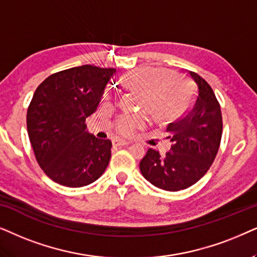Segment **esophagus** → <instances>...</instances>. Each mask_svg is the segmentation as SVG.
<instances>
[{"mask_svg":"<svg viewBox=\"0 0 257 257\" xmlns=\"http://www.w3.org/2000/svg\"><path fill=\"white\" fill-rule=\"evenodd\" d=\"M112 145H114L115 147H123V146L131 145V142H129V141H123V140L115 139V140H112Z\"/></svg>","mask_w":257,"mask_h":257,"instance_id":"obj_1","label":"esophagus"}]
</instances>
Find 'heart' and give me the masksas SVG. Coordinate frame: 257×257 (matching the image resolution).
Wrapping results in <instances>:
<instances>
[{
    "label": "heart",
    "mask_w": 257,
    "mask_h": 257,
    "mask_svg": "<svg viewBox=\"0 0 257 257\" xmlns=\"http://www.w3.org/2000/svg\"><path fill=\"white\" fill-rule=\"evenodd\" d=\"M124 84L131 90L142 94L141 107L147 108L153 114L169 116L175 112L186 100L187 85L175 75L162 69H138L124 76ZM112 94L105 90L103 100L109 101ZM148 118L143 112L119 115L114 123L117 134L131 136L136 131L146 126Z\"/></svg>",
    "instance_id": "obj_1"
}]
</instances>
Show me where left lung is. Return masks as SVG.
<instances>
[{"label": "left lung", "mask_w": 257, "mask_h": 257, "mask_svg": "<svg viewBox=\"0 0 257 257\" xmlns=\"http://www.w3.org/2000/svg\"><path fill=\"white\" fill-rule=\"evenodd\" d=\"M195 91L187 110L167 125L172 149L164 156L149 148L140 162L143 177L160 189L189 188L209 170L222 138L221 107L208 82L187 70Z\"/></svg>", "instance_id": "left-lung-1"}]
</instances>
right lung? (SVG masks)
I'll list each match as a JSON object with an SVG mask.
<instances>
[{
    "label": "right lung",
    "mask_w": 257,
    "mask_h": 257,
    "mask_svg": "<svg viewBox=\"0 0 257 257\" xmlns=\"http://www.w3.org/2000/svg\"><path fill=\"white\" fill-rule=\"evenodd\" d=\"M114 68L85 64L48 76L36 88L27 111V129L37 163L54 182L88 186L108 167L110 140L85 132Z\"/></svg>",
    "instance_id": "add662e5"
}]
</instances>
